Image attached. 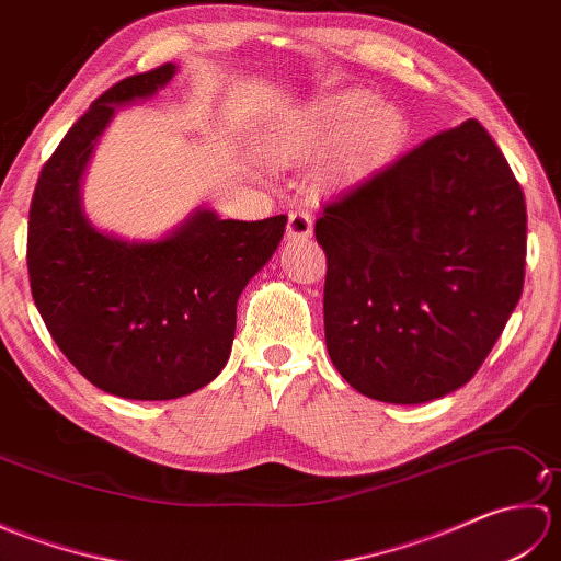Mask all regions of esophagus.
<instances>
[{
    "label": "esophagus",
    "mask_w": 561,
    "mask_h": 561,
    "mask_svg": "<svg viewBox=\"0 0 561 561\" xmlns=\"http://www.w3.org/2000/svg\"><path fill=\"white\" fill-rule=\"evenodd\" d=\"M313 233V221L308 211H291L287 221V238L289 241H308Z\"/></svg>",
    "instance_id": "esophagus-1"
}]
</instances>
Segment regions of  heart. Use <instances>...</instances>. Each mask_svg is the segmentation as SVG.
Masks as SVG:
<instances>
[{"instance_id":"heart-1","label":"heart","mask_w":561,"mask_h":561,"mask_svg":"<svg viewBox=\"0 0 561 561\" xmlns=\"http://www.w3.org/2000/svg\"><path fill=\"white\" fill-rule=\"evenodd\" d=\"M404 133L408 125L398 108L376 103L368 91L350 89L318 101L284 127L277 135V153L282 159H299L344 141L337 165L356 175L386 163L400 149Z\"/></svg>"}]
</instances>
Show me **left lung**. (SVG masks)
<instances>
[{
  "label": "left lung",
  "instance_id": "1",
  "mask_svg": "<svg viewBox=\"0 0 561 561\" xmlns=\"http://www.w3.org/2000/svg\"><path fill=\"white\" fill-rule=\"evenodd\" d=\"M526 224L516 175L478 121L325 205V344L342 378L396 404L468 383L520 299Z\"/></svg>",
  "mask_w": 561,
  "mask_h": 561
}]
</instances>
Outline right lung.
I'll list each match as a JSON object with an SVG mask.
<instances>
[{"label":"right lung","instance_id":"right-lung-1","mask_svg":"<svg viewBox=\"0 0 561 561\" xmlns=\"http://www.w3.org/2000/svg\"><path fill=\"white\" fill-rule=\"evenodd\" d=\"M161 65L103 91L45 161L28 211L33 301L71 366L127 400H173L207 386L231 354L236 301L277 250L287 217L195 211L157 243L117 241L79 207V181L115 105L157 93Z\"/></svg>","mask_w":561,"mask_h":561}]
</instances>
